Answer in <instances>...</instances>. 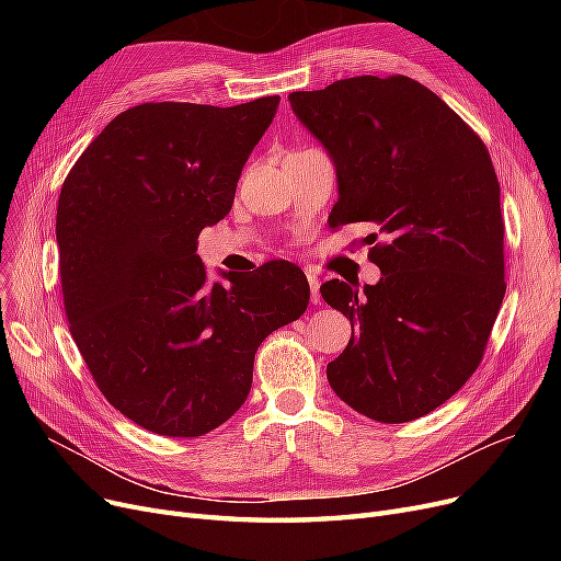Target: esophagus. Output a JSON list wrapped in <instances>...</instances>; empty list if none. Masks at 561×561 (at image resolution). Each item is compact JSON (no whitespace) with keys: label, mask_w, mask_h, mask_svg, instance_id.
Returning a JSON list of instances; mask_svg holds the SVG:
<instances>
[{"label":"esophagus","mask_w":561,"mask_h":561,"mask_svg":"<svg viewBox=\"0 0 561 561\" xmlns=\"http://www.w3.org/2000/svg\"><path fill=\"white\" fill-rule=\"evenodd\" d=\"M307 279H309V288H311V302L313 305H320V279L316 273H307Z\"/></svg>","instance_id":"1"}]
</instances>
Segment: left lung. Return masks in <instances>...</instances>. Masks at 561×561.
Wrapping results in <instances>:
<instances>
[{
    "label": "left lung",
    "instance_id": "8db88e82",
    "mask_svg": "<svg viewBox=\"0 0 561 561\" xmlns=\"http://www.w3.org/2000/svg\"><path fill=\"white\" fill-rule=\"evenodd\" d=\"M288 102L334 163L330 227L370 222L387 239L370 250L377 284L320 286L357 328L328 364L330 387L373 421H416L476 373L505 298L491 157L444 100L402 75L341 79Z\"/></svg>",
    "mask_w": 561,
    "mask_h": 561
}]
</instances>
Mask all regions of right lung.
I'll use <instances>...</instances> for the list:
<instances>
[{"label": "right lung", "instance_id": "obj_1", "mask_svg": "<svg viewBox=\"0 0 561 561\" xmlns=\"http://www.w3.org/2000/svg\"><path fill=\"white\" fill-rule=\"evenodd\" d=\"M279 98L150 102L115 115L66 176L56 209L70 334L104 398L161 436H202L252 387L254 355L298 320L309 282L271 261L209 284L197 252L222 220Z\"/></svg>", "mask_w": 561, "mask_h": 561}]
</instances>
